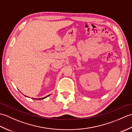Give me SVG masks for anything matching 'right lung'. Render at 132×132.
<instances>
[{
  "label": "right lung",
  "mask_w": 132,
  "mask_h": 132,
  "mask_svg": "<svg viewBox=\"0 0 132 132\" xmlns=\"http://www.w3.org/2000/svg\"><path fill=\"white\" fill-rule=\"evenodd\" d=\"M25 96H26V95H25ZM49 95H48V96H46V97H43V98H40V99H35V98H32V99H35V100H42V99H45V98H46V97H47V96H49ZM26 97H28V96H26Z\"/></svg>",
  "instance_id": "obj_1"
}]
</instances>
